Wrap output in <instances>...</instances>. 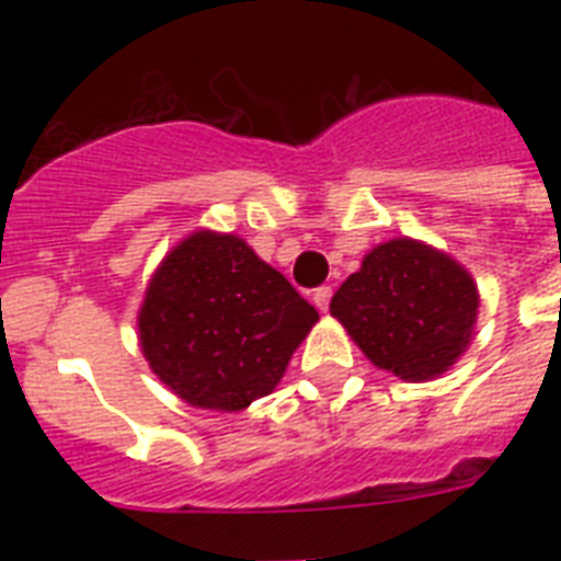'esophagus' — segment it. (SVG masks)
<instances>
[{"label": "esophagus", "mask_w": 561, "mask_h": 561, "mask_svg": "<svg viewBox=\"0 0 561 561\" xmlns=\"http://www.w3.org/2000/svg\"><path fill=\"white\" fill-rule=\"evenodd\" d=\"M311 299H314V306L320 308V311H329V302H332V288H329V285L317 288L314 294H311Z\"/></svg>", "instance_id": "esophagus-1"}]
</instances>
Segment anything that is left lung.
I'll use <instances>...</instances> for the list:
<instances>
[{"mask_svg":"<svg viewBox=\"0 0 561 561\" xmlns=\"http://www.w3.org/2000/svg\"><path fill=\"white\" fill-rule=\"evenodd\" d=\"M478 308V282L454 255L401 236L364 255L329 311L375 367L434 381L469 350Z\"/></svg>","mask_w":561,"mask_h":561,"instance_id":"obj_1","label":"left lung"}]
</instances>
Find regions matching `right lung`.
Returning <instances> with one entry per match:
<instances>
[{"label": "right lung", "instance_id": "obj_1", "mask_svg": "<svg viewBox=\"0 0 561 561\" xmlns=\"http://www.w3.org/2000/svg\"><path fill=\"white\" fill-rule=\"evenodd\" d=\"M317 320L244 238L197 229L153 271L136 329L148 367L178 399L238 413L276 390Z\"/></svg>", "mask_w": 561, "mask_h": 561}]
</instances>
